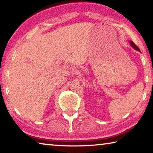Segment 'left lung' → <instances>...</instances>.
<instances>
[{
	"label": "left lung",
	"instance_id": "1",
	"mask_svg": "<svg viewBox=\"0 0 153 153\" xmlns=\"http://www.w3.org/2000/svg\"><path fill=\"white\" fill-rule=\"evenodd\" d=\"M129 44H130V45H131V47H132V48H134V49H136V50H137V51H138L139 52H140V50L138 46H137L135 45V44H134V43L132 42V41H129Z\"/></svg>",
	"mask_w": 153,
	"mask_h": 153
}]
</instances>
